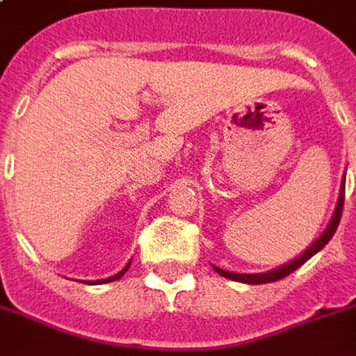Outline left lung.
Returning a JSON list of instances; mask_svg holds the SVG:
<instances>
[{
    "label": "left lung",
    "mask_w": 356,
    "mask_h": 356,
    "mask_svg": "<svg viewBox=\"0 0 356 356\" xmlns=\"http://www.w3.org/2000/svg\"><path fill=\"white\" fill-rule=\"evenodd\" d=\"M343 200H345V175H343V183H341V191H339V198H337V206L336 211H334V216L330 219L328 227L324 229L318 240H314L313 246H309L303 252V254L296 257L293 261L286 263L282 267L273 268V270H268V273H261V275H238V273H229V270H223V268L213 267L221 276L225 278H231V280H236V282H244V284H268V282H276V280H280L284 276H288L290 273H293L296 268H299L305 261H309L311 257H313L316 252H321L322 248L328 244L332 236H334V232H336L337 225H339V219H341V211H343Z\"/></svg>",
    "instance_id": "1"
}]
</instances>
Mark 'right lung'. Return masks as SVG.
Masks as SVG:
<instances>
[{
	"label": "right lung",
	"mask_w": 356,
	"mask_h": 356,
	"mask_svg": "<svg viewBox=\"0 0 356 356\" xmlns=\"http://www.w3.org/2000/svg\"><path fill=\"white\" fill-rule=\"evenodd\" d=\"M129 265H131V263H127V265H125V267L122 268V270H120L118 275L110 276V278H104V280H95V282H89V284H104V282H114V280H120V278H122V276L125 275V270L129 268Z\"/></svg>",
	"instance_id": "obj_1"
}]
</instances>
